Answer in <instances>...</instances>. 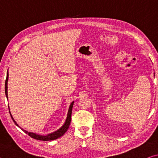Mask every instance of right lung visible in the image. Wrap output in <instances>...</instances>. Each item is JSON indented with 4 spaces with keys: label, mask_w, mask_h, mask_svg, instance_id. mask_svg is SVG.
<instances>
[{
    "label": "right lung",
    "mask_w": 158,
    "mask_h": 158,
    "mask_svg": "<svg viewBox=\"0 0 158 158\" xmlns=\"http://www.w3.org/2000/svg\"><path fill=\"white\" fill-rule=\"evenodd\" d=\"M8 76H9L8 70H7V77H6V79H5V95H6V98H7V100H8V96H7V81H8ZM73 105H74V102H73L70 104V105H69L66 121H65V123H64L63 126L61 127L59 130L56 131V132L49 134V135H47L46 136L37 135L36 133L28 132V131H26L25 130L22 129V128L19 126V125L17 123V122L15 121L14 118H13V117L12 116L11 113H10V111H10V116H11L12 121H14L15 125H17V126H18L19 127H20L21 129L23 131V132H25V133L27 134V135H28L31 137L35 139L40 140V141H52V140L56 139L60 137L61 136H63L64 134H65L67 132V130H68L69 125H70V122H71V115H72V110H73ZM8 108H9V110H10L9 106H8Z\"/></svg>",
    "instance_id": "right-lung-1"
}]
</instances>
